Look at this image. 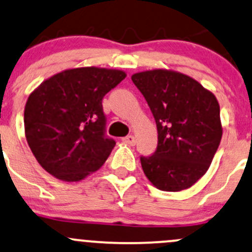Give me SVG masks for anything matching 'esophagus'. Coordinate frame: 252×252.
I'll return each mask as SVG.
<instances>
[{
	"instance_id": "1",
	"label": "esophagus",
	"mask_w": 252,
	"mask_h": 252,
	"mask_svg": "<svg viewBox=\"0 0 252 252\" xmlns=\"http://www.w3.org/2000/svg\"><path fill=\"white\" fill-rule=\"evenodd\" d=\"M122 141H123L124 143H126V145L134 146L135 145V136H134V135H129V136L123 137Z\"/></svg>"
}]
</instances>
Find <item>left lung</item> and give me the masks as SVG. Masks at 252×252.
Segmentation results:
<instances>
[{"label": "left lung", "mask_w": 252, "mask_h": 252, "mask_svg": "<svg viewBox=\"0 0 252 252\" xmlns=\"http://www.w3.org/2000/svg\"><path fill=\"white\" fill-rule=\"evenodd\" d=\"M154 116L158 147L141 157L145 175L162 191H181L208 171L222 136L217 98L192 77L153 69L131 76Z\"/></svg>", "instance_id": "1"}]
</instances>
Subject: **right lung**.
Returning <instances> with one entry per match:
<instances>
[{
	"mask_svg": "<svg viewBox=\"0 0 252 252\" xmlns=\"http://www.w3.org/2000/svg\"><path fill=\"white\" fill-rule=\"evenodd\" d=\"M126 74L81 67L55 74L25 105V135L40 166L64 182H79L104 165L115 147L105 136L104 95Z\"/></svg>",
	"mask_w": 252,
	"mask_h": 252,
	"instance_id": "right-lung-1",
	"label": "right lung"
}]
</instances>
